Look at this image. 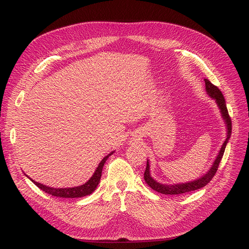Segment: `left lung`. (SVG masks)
<instances>
[{
  "label": "left lung",
  "instance_id": "1",
  "mask_svg": "<svg viewBox=\"0 0 249 249\" xmlns=\"http://www.w3.org/2000/svg\"><path fill=\"white\" fill-rule=\"evenodd\" d=\"M205 85H206V91L207 94L210 96L211 98L216 100V103L218 105V107L220 109V112L222 114V117H223V120L226 124V129H227V136L226 139L222 145L217 158L215 160V161L213 162L212 166L209 169V172L204 175L203 177H201L200 178L193 180V181H189V182H185V184H175V185H163L160 184V182H158L156 180H154L152 178V177L150 176V171H149V162L147 160V164H146V168L144 172V179L146 181V184L154 191L159 192L160 194L163 195H180V194H185V193H189L192 191H196L199 190L203 187H205L207 184L210 182V180L213 178V177L215 176L217 169L219 167V163L223 158V154L226 148V145L228 143V140L231 136V130H232V123H231V118L228 114V110H227V106L225 103V99L223 97V94L221 93V90L218 89V87L214 86L210 81L205 78Z\"/></svg>",
  "mask_w": 249,
  "mask_h": 249
}]
</instances>
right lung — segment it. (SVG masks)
<instances>
[{
	"instance_id": "add662e5",
	"label": "right lung",
	"mask_w": 249,
	"mask_h": 249,
	"mask_svg": "<svg viewBox=\"0 0 249 249\" xmlns=\"http://www.w3.org/2000/svg\"><path fill=\"white\" fill-rule=\"evenodd\" d=\"M114 152V151H113ZM111 152L110 154H108L107 156H105V158L101 160V162L99 163L96 172L94 173L93 177H91L86 184L82 185V186H78V187H73V188H62V189H56V188H50V187H47L45 185H42L40 184V182H37L35 180H33L32 178H30L28 176L27 178H30V180H32V182H34V184L39 188L41 189L43 192L51 195V196H54V197H59V198H81V197H85V196H88V195H90L91 193H93L98 185L100 182V179H101V176H102V171H103V166L105 164V162H106V160H108V158L110 155H112Z\"/></svg>"
}]
</instances>
